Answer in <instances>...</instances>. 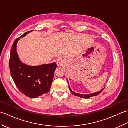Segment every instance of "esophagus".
<instances>
[{"instance_id":"1","label":"esophagus","mask_w":128,"mask_h":128,"mask_svg":"<svg viewBox=\"0 0 128 128\" xmlns=\"http://www.w3.org/2000/svg\"><path fill=\"white\" fill-rule=\"evenodd\" d=\"M56 64L58 66H62L65 64V61L63 59H59L57 60Z\"/></svg>"}]
</instances>
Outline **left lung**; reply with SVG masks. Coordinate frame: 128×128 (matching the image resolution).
Masks as SVG:
<instances>
[{
  "mask_svg": "<svg viewBox=\"0 0 128 128\" xmlns=\"http://www.w3.org/2000/svg\"><path fill=\"white\" fill-rule=\"evenodd\" d=\"M104 88L102 89V90H100V91L96 92V93H94V94H77V93H75V92L72 91V89L70 88L69 87L70 91V92H71L73 94L75 95V96H78V97H79L82 98H89L91 97L97 96V95H98L100 93V92H101L103 90H104Z\"/></svg>",
  "mask_w": 128,
  "mask_h": 128,
  "instance_id": "left-lung-1",
  "label": "left lung"
}]
</instances>
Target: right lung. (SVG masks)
Here are the masks:
<instances>
[{
    "label": "right lung",
    "instance_id": "obj_1",
    "mask_svg": "<svg viewBox=\"0 0 128 128\" xmlns=\"http://www.w3.org/2000/svg\"><path fill=\"white\" fill-rule=\"evenodd\" d=\"M31 31L26 32L14 42L11 49L9 66L11 75L19 90L25 96L35 98L50 91L56 64L28 66L20 61L16 51V44L20 38Z\"/></svg>",
    "mask_w": 128,
    "mask_h": 128
}]
</instances>
